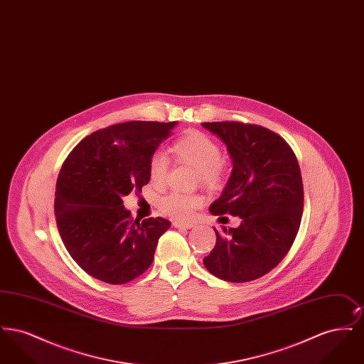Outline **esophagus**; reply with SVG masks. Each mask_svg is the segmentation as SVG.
Masks as SVG:
<instances>
[{
    "mask_svg": "<svg viewBox=\"0 0 364 364\" xmlns=\"http://www.w3.org/2000/svg\"><path fill=\"white\" fill-rule=\"evenodd\" d=\"M172 224H173L174 228H180V229H191V228H193V224H191V223H181V221H173Z\"/></svg>",
    "mask_w": 364,
    "mask_h": 364,
    "instance_id": "obj_1",
    "label": "esophagus"
}]
</instances>
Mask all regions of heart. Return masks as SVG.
I'll return each instance as SVG.
<instances>
[{"instance_id": "b5f03b06", "label": "heart", "mask_w": 364, "mask_h": 364, "mask_svg": "<svg viewBox=\"0 0 364 364\" xmlns=\"http://www.w3.org/2000/svg\"><path fill=\"white\" fill-rule=\"evenodd\" d=\"M171 151L176 159L190 164L198 172L199 180L206 186H215L224 174L221 150L218 144L202 132H191L176 140ZM169 171V161L162 153H154L149 162V173L154 184H162ZM203 203L199 193L172 191L164 195L158 206L168 215L177 220L190 218L192 211Z\"/></svg>"}]
</instances>
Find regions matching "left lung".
Instances as JSON below:
<instances>
[{"mask_svg": "<svg viewBox=\"0 0 364 364\" xmlns=\"http://www.w3.org/2000/svg\"><path fill=\"white\" fill-rule=\"evenodd\" d=\"M202 127L225 144L233 166L208 210L220 218H240L237 228H214L217 242L203 263L224 281L257 279L284 259L297 235L304 199L297 159L284 139L259 125L223 122Z\"/></svg>", "mask_w": 364, "mask_h": 364, "instance_id": "8db88e82", "label": "left lung"}]
</instances>
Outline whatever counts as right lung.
Here are the masks:
<instances>
[{"mask_svg": "<svg viewBox=\"0 0 364 364\" xmlns=\"http://www.w3.org/2000/svg\"><path fill=\"white\" fill-rule=\"evenodd\" d=\"M176 125H110L83 139L65 159L55 186V221L72 259L91 277L125 284L153 263L158 239L171 223L131 220L122 198L150 181V158Z\"/></svg>", "mask_w": 364, "mask_h": 364, "instance_id": "1", "label": "right lung"}]
</instances>
